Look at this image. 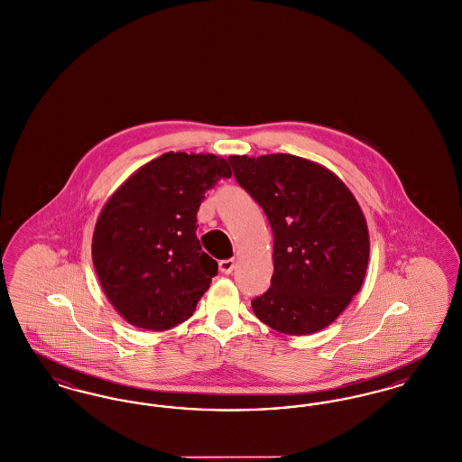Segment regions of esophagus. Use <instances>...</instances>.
<instances>
[{
	"label": "esophagus",
	"instance_id": "34e87169",
	"mask_svg": "<svg viewBox=\"0 0 462 462\" xmlns=\"http://www.w3.org/2000/svg\"><path fill=\"white\" fill-rule=\"evenodd\" d=\"M236 260L234 258H230V260H221L220 264V272L221 273H225V275H228V273H232L234 272V268H236Z\"/></svg>",
	"mask_w": 462,
	"mask_h": 462
}]
</instances>
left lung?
Instances as JSON below:
<instances>
[{
	"label": "left lung",
	"mask_w": 462,
	"mask_h": 462,
	"mask_svg": "<svg viewBox=\"0 0 462 462\" xmlns=\"http://www.w3.org/2000/svg\"><path fill=\"white\" fill-rule=\"evenodd\" d=\"M234 176L273 232L270 289L251 301L272 329L303 336L328 328L364 284L369 232L348 187L303 157L230 155Z\"/></svg>",
	"instance_id": "1"
}]
</instances>
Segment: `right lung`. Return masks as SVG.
I'll use <instances>...</instances> for the list:
<instances>
[{"instance_id": "obj_1", "label": "right lung", "mask_w": 462, "mask_h": 462, "mask_svg": "<svg viewBox=\"0 0 462 462\" xmlns=\"http://www.w3.org/2000/svg\"><path fill=\"white\" fill-rule=\"evenodd\" d=\"M226 159L166 152L107 200L93 232V264L112 307L134 328L166 330L192 317L218 263L199 242V206Z\"/></svg>"}]
</instances>
